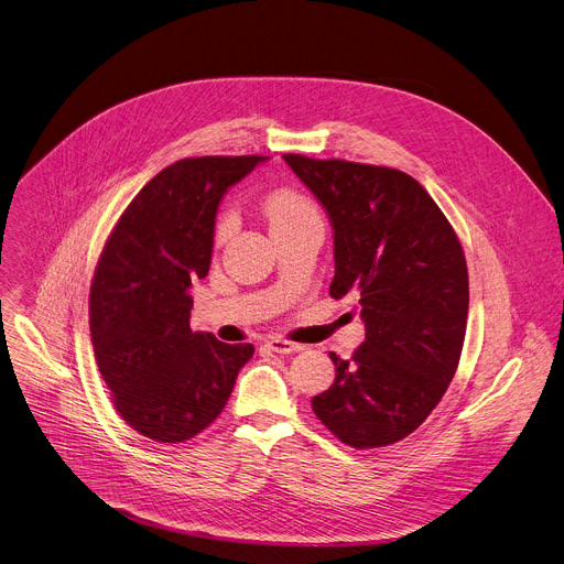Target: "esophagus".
<instances>
[{
	"label": "esophagus",
	"instance_id": "obj_1",
	"mask_svg": "<svg viewBox=\"0 0 564 564\" xmlns=\"http://www.w3.org/2000/svg\"><path fill=\"white\" fill-rule=\"evenodd\" d=\"M268 348H270V350H274V352H283V355H288V352H299V350H303L305 346H303V344H296V341H290V339L272 337V339L268 341Z\"/></svg>",
	"mask_w": 564,
	"mask_h": 564
}]
</instances>
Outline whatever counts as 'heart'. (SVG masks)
I'll list each match as a JSON object with an SVG mask.
<instances>
[{
  "mask_svg": "<svg viewBox=\"0 0 564 564\" xmlns=\"http://www.w3.org/2000/svg\"><path fill=\"white\" fill-rule=\"evenodd\" d=\"M263 212H265L272 229L292 225V223H296L301 218L315 216L308 199H305L296 191H290V188H279V191L270 193L265 197V202H263ZM229 229H231V216H225L220 220V225H218V238H223Z\"/></svg>",
  "mask_w": 564,
  "mask_h": 564,
  "instance_id": "obj_1",
  "label": "heart"
}]
</instances>
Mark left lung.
Instances as JSON below:
<instances>
[{"label":"left lung","mask_w":564,"mask_h":564,"mask_svg":"<svg viewBox=\"0 0 564 564\" xmlns=\"http://www.w3.org/2000/svg\"><path fill=\"white\" fill-rule=\"evenodd\" d=\"M283 160L330 218V296H360L367 326L350 360L330 352L335 382L313 398V412L355 449L398 443L456 373L470 301L464 247L412 175L292 152Z\"/></svg>","instance_id":"8db88e82"}]
</instances>
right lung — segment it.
Returning a JSON list of instances; mask_svg holds the SVG:
<instances>
[{"label":"right lung","mask_w":564,"mask_h":564,"mask_svg":"<svg viewBox=\"0 0 564 564\" xmlns=\"http://www.w3.org/2000/svg\"><path fill=\"white\" fill-rule=\"evenodd\" d=\"M265 158H188L152 177L112 229L89 290V333L119 416L184 443L225 409L251 344L191 330L193 281L209 274L218 204Z\"/></svg>","instance_id":"obj_1"}]
</instances>
